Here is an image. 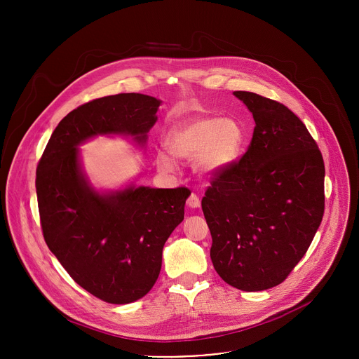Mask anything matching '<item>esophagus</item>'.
<instances>
[{
  "label": "esophagus",
  "instance_id": "34e87169",
  "mask_svg": "<svg viewBox=\"0 0 359 359\" xmlns=\"http://www.w3.org/2000/svg\"><path fill=\"white\" fill-rule=\"evenodd\" d=\"M187 204H189V208H191V209L200 208V198H198V196L196 193H191L189 196V198H187Z\"/></svg>",
  "mask_w": 359,
  "mask_h": 359
}]
</instances>
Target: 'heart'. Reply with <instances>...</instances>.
Here are the masks:
<instances>
[{
    "label": "heart",
    "mask_w": 359,
    "mask_h": 359,
    "mask_svg": "<svg viewBox=\"0 0 359 359\" xmlns=\"http://www.w3.org/2000/svg\"><path fill=\"white\" fill-rule=\"evenodd\" d=\"M245 129L236 119L200 118L173 126L166 136L172 155L183 161L198 159L200 169L220 173L240 156ZM156 163L162 170H173L175 161L165 150L156 153Z\"/></svg>",
    "instance_id": "b5f03b06"
}]
</instances>
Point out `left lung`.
Here are the masks:
<instances>
[{
  "instance_id": "left-lung-1",
  "label": "left lung",
  "mask_w": 359,
  "mask_h": 359,
  "mask_svg": "<svg viewBox=\"0 0 359 359\" xmlns=\"http://www.w3.org/2000/svg\"><path fill=\"white\" fill-rule=\"evenodd\" d=\"M255 126L244 155L213 173L201 198L217 274L243 291L281 284L324 216L325 166L301 119L277 100L236 90Z\"/></svg>"
}]
</instances>
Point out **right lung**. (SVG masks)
<instances>
[{
	"label": "right lung",
	"instance_id": "add662e5",
	"mask_svg": "<svg viewBox=\"0 0 359 359\" xmlns=\"http://www.w3.org/2000/svg\"><path fill=\"white\" fill-rule=\"evenodd\" d=\"M161 100L142 93L93 99L55 128L36 168L46 245L76 284L109 304H129L155 285L162 251L184 219L189 189L130 186L100 194L90 187L78 144L97 135H130L143 144Z\"/></svg>",
	"mask_w": 359,
	"mask_h": 359
}]
</instances>
